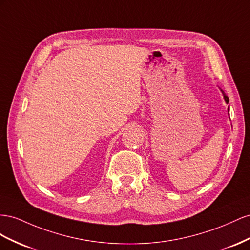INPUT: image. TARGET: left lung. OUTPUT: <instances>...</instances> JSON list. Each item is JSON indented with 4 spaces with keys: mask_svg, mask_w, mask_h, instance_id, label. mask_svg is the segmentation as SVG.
I'll return each mask as SVG.
<instances>
[{
    "mask_svg": "<svg viewBox=\"0 0 250 250\" xmlns=\"http://www.w3.org/2000/svg\"><path fill=\"white\" fill-rule=\"evenodd\" d=\"M220 90H221V92H222V94H223V97H224V101H225V103H226V104H228V102H229V99H228V96L224 93V91H223L222 89L220 88ZM227 110H228V115H229V106H228V109H227Z\"/></svg>",
    "mask_w": 250,
    "mask_h": 250,
    "instance_id": "obj_1",
    "label": "left lung"
}]
</instances>
